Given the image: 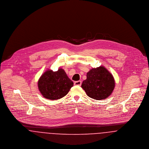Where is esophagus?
Listing matches in <instances>:
<instances>
[{"instance_id": "esophagus-1", "label": "esophagus", "mask_w": 149, "mask_h": 149, "mask_svg": "<svg viewBox=\"0 0 149 149\" xmlns=\"http://www.w3.org/2000/svg\"><path fill=\"white\" fill-rule=\"evenodd\" d=\"M82 84V81H75L74 82V85L75 86H81Z\"/></svg>"}]
</instances>
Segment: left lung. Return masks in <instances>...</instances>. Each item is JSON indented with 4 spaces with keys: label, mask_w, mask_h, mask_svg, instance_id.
Listing matches in <instances>:
<instances>
[{
    "label": "left lung",
    "mask_w": 149,
    "mask_h": 149,
    "mask_svg": "<svg viewBox=\"0 0 149 149\" xmlns=\"http://www.w3.org/2000/svg\"><path fill=\"white\" fill-rule=\"evenodd\" d=\"M86 75L81 87L89 97L102 100L111 94L116 83L113 75L105 67L93 68Z\"/></svg>",
    "instance_id": "8db88e82"
}]
</instances>
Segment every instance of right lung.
<instances>
[{
    "mask_svg": "<svg viewBox=\"0 0 149 149\" xmlns=\"http://www.w3.org/2000/svg\"><path fill=\"white\" fill-rule=\"evenodd\" d=\"M73 84V82L61 68L56 71L47 70L38 82L39 90L43 97L51 100L61 99L66 95Z\"/></svg>",
    "mask_w": 149,
    "mask_h": 149,
    "instance_id": "obj_1",
    "label": "right lung"
}]
</instances>
